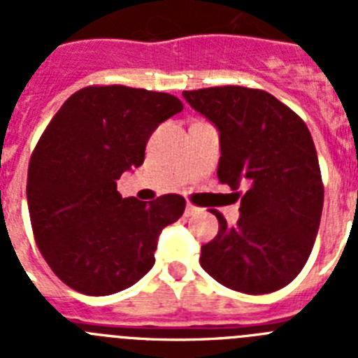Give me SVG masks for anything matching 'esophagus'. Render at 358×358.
<instances>
[{"mask_svg": "<svg viewBox=\"0 0 358 358\" xmlns=\"http://www.w3.org/2000/svg\"><path fill=\"white\" fill-rule=\"evenodd\" d=\"M199 208H195L194 204H186V210H185V215L186 217H192L194 213H197Z\"/></svg>", "mask_w": 358, "mask_h": 358, "instance_id": "esophagus-1", "label": "esophagus"}]
</instances>
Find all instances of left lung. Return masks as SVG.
Masks as SVG:
<instances>
[{
  "label": "left lung",
  "mask_w": 358,
  "mask_h": 358,
  "mask_svg": "<svg viewBox=\"0 0 358 358\" xmlns=\"http://www.w3.org/2000/svg\"><path fill=\"white\" fill-rule=\"evenodd\" d=\"M182 96L217 127L218 181L242 195L235 226L213 210L218 233L201 248V267L243 294L283 289L308 260L324 201L308 127L262 90L220 85Z\"/></svg>",
  "instance_id": "obj_1"
}]
</instances>
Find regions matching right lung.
<instances>
[{
	"label": "right lung",
	"mask_w": 358,
	"mask_h": 358,
	"mask_svg": "<svg viewBox=\"0 0 358 358\" xmlns=\"http://www.w3.org/2000/svg\"><path fill=\"white\" fill-rule=\"evenodd\" d=\"M181 110L169 93L90 85L43 132L28 164V211L41 255L73 290L109 296L152 268L161 231L181 217L185 197L147 204L123 199L116 181L143 164L152 132Z\"/></svg>",
	"instance_id": "1"
}]
</instances>
